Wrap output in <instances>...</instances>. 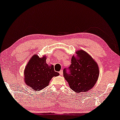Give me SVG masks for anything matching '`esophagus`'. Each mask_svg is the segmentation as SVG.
I'll return each instance as SVG.
<instances>
[{"mask_svg":"<svg viewBox=\"0 0 120 120\" xmlns=\"http://www.w3.org/2000/svg\"><path fill=\"white\" fill-rule=\"evenodd\" d=\"M59 73H60V75L62 76L63 74V70H60V72H59Z\"/></svg>","mask_w":120,"mask_h":120,"instance_id":"obj_1","label":"esophagus"}]
</instances>
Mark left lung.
<instances>
[{
	"instance_id": "obj_1",
	"label": "left lung",
	"mask_w": 120,
	"mask_h": 120,
	"mask_svg": "<svg viewBox=\"0 0 120 120\" xmlns=\"http://www.w3.org/2000/svg\"><path fill=\"white\" fill-rule=\"evenodd\" d=\"M76 56H73L71 64L63 70V75L70 88L78 93L87 92L96 84L99 75L97 62L83 50L77 51Z\"/></svg>"
}]
</instances>
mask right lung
<instances>
[{
    "mask_svg": "<svg viewBox=\"0 0 120 120\" xmlns=\"http://www.w3.org/2000/svg\"><path fill=\"white\" fill-rule=\"evenodd\" d=\"M46 59L45 56L40 58L35 54L29 60L25 68V82L35 91L45 88L52 77L59 75V73L54 71L53 65L49 66L46 64Z\"/></svg>",
    "mask_w": 120,
    "mask_h": 120,
    "instance_id": "add662e5",
    "label": "right lung"
}]
</instances>
